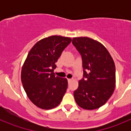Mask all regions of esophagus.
<instances>
[{
	"mask_svg": "<svg viewBox=\"0 0 131 131\" xmlns=\"http://www.w3.org/2000/svg\"><path fill=\"white\" fill-rule=\"evenodd\" d=\"M72 80H73V79H68V83H70L72 81Z\"/></svg>",
	"mask_w": 131,
	"mask_h": 131,
	"instance_id": "34e87169",
	"label": "esophagus"
}]
</instances>
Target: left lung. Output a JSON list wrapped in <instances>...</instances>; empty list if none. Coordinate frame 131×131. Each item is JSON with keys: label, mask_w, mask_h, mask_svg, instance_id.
<instances>
[{"label": "left lung", "mask_w": 131, "mask_h": 131, "mask_svg": "<svg viewBox=\"0 0 131 131\" xmlns=\"http://www.w3.org/2000/svg\"><path fill=\"white\" fill-rule=\"evenodd\" d=\"M72 43L82 59L84 75L74 91L77 104L85 110L102 106L115 87V66L106 47L89 37H74Z\"/></svg>", "instance_id": "obj_1"}]
</instances>
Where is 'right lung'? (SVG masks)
Masks as SVG:
<instances>
[{
    "label": "right lung",
    "instance_id": "right-lung-1",
    "mask_svg": "<svg viewBox=\"0 0 131 131\" xmlns=\"http://www.w3.org/2000/svg\"><path fill=\"white\" fill-rule=\"evenodd\" d=\"M71 41V38L60 35L48 37L37 42L28 54L22 67L21 82L28 98L39 108H55L67 91V79L56 77L53 72Z\"/></svg>",
    "mask_w": 131,
    "mask_h": 131
}]
</instances>
